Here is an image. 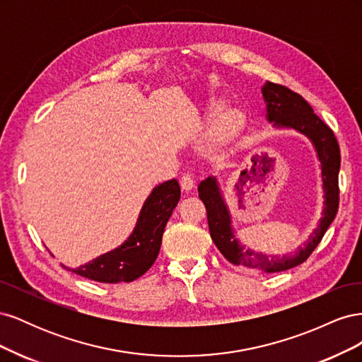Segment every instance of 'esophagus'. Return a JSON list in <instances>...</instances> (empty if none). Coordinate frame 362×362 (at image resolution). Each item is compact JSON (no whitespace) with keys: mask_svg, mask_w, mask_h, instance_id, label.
I'll use <instances>...</instances> for the list:
<instances>
[{"mask_svg":"<svg viewBox=\"0 0 362 362\" xmlns=\"http://www.w3.org/2000/svg\"><path fill=\"white\" fill-rule=\"evenodd\" d=\"M194 187V180L192 177V173H184L181 177V189L184 192H190Z\"/></svg>","mask_w":362,"mask_h":362,"instance_id":"esophagus-1","label":"esophagus"}]
</instances>
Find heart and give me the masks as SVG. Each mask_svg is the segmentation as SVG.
<instances>
[{"label": "heart", "instance_id": "1", "mask_svg": "<svg viewBox=\"0 0 362 362\" xmlns=\"http://www.w3.org/2000/svg\"><path fill=\"white\" fill-rule=\"evenodd\" d=\"M222 107H223L222 100H213L210 103V112L211 113L221 112ZM243 125H245V115L240 110H237V108H231V110H225L216 117L211 133L214 139L223 140L238 133V131L243 128Z\"/></svg>", "mask_w": 362, "mask_h": 362}]
</instances>
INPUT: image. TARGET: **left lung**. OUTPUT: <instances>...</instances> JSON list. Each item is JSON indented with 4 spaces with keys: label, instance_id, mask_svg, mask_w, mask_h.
<instances>
[{
    "label": "left lung",
    "instance_id": "obj_1",
    "mask_svg": "<svg viewBox=\"0 0 362 362\" xmlns=\"http://www.w3.org/2000/svg\"><path fill=\"white\" fill-rule=\"evenodd\" d=\"M266 103V117L278 129H294L308 137L317 158L320 161L323 184V211L319 225L306 238L303 246L288 255H266L254 252L237 238L233 228L231 211L226 205L218 181L213 175L202 180L198 185L199 198L205 204L208 228L216 247L234 266L254 269L264 273H276L302 264L319 246L327 228L332 223L338 210V173L339 146L332 129L317 116L313 107L300 95L287 89L286 86L266 81L261 87Z\"/></svg>",
    "mask_w": 362,
    "mask_h": 362
}]
</instances>
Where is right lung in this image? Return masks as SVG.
Masks as SVG:
<instances>
[{"instance_id":"1","label":"right lung","mask_w":362,"mask_h":362,"mask_svg":"<svg viewBox=\"0 0 362 362\" xmlns=\"http://www.w3.org/2000/svg\"><path fill=\"white\" fill-rule=\"evenodd\" d=\"M180 196L181 189L177 180L158 184L144 202L133 233L122 245L76 269L63 267L87 279L105 284L131 282L140 278L158 257L164 228Z\"/></svg>"}]
</instances>
